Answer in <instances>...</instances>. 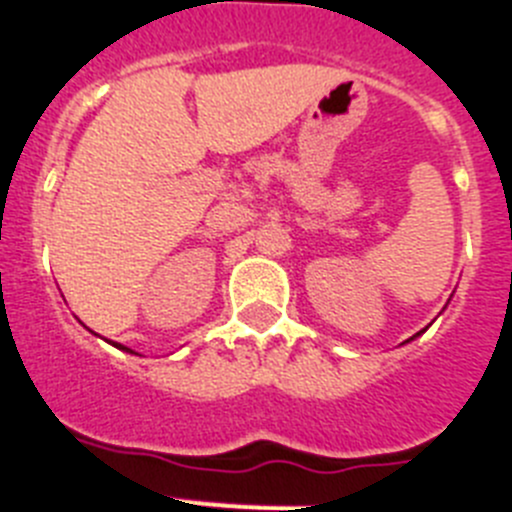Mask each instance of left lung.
Instances as JSON below:
<instances>
[{"label":"left lung","mask_w":512,"mask_h":512,"mask_svg":"<svg viewBox=\"0 0 512 512\" xmlns=\"http://www.w3.org/2000/svg\"><path fill=\"white\" fill-rule=\"evenodd\" d=\"M423 331H426V329H423ZM416 336H421V331H418V334ZM411 339H413V336H411ZM411 339H408V342H411Z\"/></svg>","instance_id":"1"}]
</instances>
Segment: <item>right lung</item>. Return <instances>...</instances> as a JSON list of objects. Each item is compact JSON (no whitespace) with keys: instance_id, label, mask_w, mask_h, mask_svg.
I'll list each match as a JSON object with an SVG mask.
<instances>
[{"instance_id":"obj_1","label":"right lung","mask_w":512,"mask_h":512,"mask_svg":"<svg viewBox=\"0 0 512 512\" xmlns=\"http://www.w3.org/2000/svg\"><path fill=\"white\" fill-rule=\"evenodd\" d=\"M122 349H127V347H122Z\"/></svg>"}]
</instances>
